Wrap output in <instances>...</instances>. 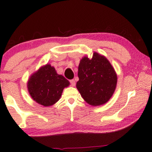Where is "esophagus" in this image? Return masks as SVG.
Returning a JSON list of instances; mask_svg holds the SVG:
<instances>
[{"mask_svg":"<svg viewBox=\"0 0 152 152\" xmlns=\"http://www.w3.org/2000/svg\"><path fill=\"white\" fill-rule=\"evenodd\" d=\"M69 83H70V85L72 86H74L76 85V81L74 80V79H72V80H69Z\"/></svg>","mask_w":152,"mask_h":152,"instance_id":"1","label":"esophagus"}]
</instances>
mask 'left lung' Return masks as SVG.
Listing matches in <instances>:
<instances>
[{"instance_id": "obj_1", "label": "left lung", "mask_w": 152, "mask_h": 152, "mask_svg": "<svg viewBox=\"0 0 152 152\" xmlns=\"http://www.w3.org/2000/svg\"><path fill=\"white\" fill-rule=\"evenodd\" d=\"M78 76L76 88L85 102L93 106L108 102L116 86L114 69L104 56L97 53L91 59L85 57L80 60Z\"/></svg>"}]
</instances>
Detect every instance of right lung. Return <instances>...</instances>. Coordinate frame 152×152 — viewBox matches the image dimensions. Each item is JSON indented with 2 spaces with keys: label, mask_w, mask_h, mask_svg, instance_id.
<instances>
[{
  "label": "right lung",
  "mask_w": 152,
  "mask_h": 152,
  "mask_svg": "<svg viewBox=\"0 0 152 152\" xmlns=\"http://www.w3.org/2000/svg\"><path fill=\"white\" fill-rule=\"evenodd\" d=\"M69 85L66 78L57 74L54 67L47 64L31 76L28 88L35 102L44 106H50L58 102L64 88Z\"/></svg>",
  "instance_id": "add662e5"
}]
</instances>
